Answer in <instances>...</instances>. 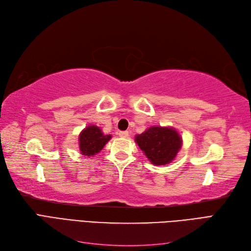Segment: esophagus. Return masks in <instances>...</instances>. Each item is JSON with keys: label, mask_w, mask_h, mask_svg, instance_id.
Segmentation results:
<instances>
[{"label": "esophagus", "mask_w": 251, "mask_h": 251, "mask_svg": "<svg viewBox=\"0 0 251 251\" xmlns=\"http://www.w3.org/2000/svg\"><path fill=\"white\" fill-rule=\"evenodd\" d=\"M128 133L127 131H123V132H119V136L120 137H123V138H126V137H128Z\"/></svg>", "instance_id": "obj_1"}]
</instances>
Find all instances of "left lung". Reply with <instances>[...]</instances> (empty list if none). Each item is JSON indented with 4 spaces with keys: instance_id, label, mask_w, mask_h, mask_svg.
Instances as JSON below:
<instances>
[{
    "instance_id": "1",
    "label": "left lung",
    "mask_w": 251,
    "mask_h": 251,
    "mask_svg": "<svg viewBox=\"0 0 251 251\" xmlns=\"http://www.w3.org/2000/svg\"><path fill=\"white\" fill-rule=\"evenodd\" d=\"M135 142L154 165L173 162L183 144L176 128L161 126H151L143 133L137 134L135 136Z\"/></svg>"
}]
</instances>
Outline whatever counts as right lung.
<instances>
[{
    "mask_svg": "<svg viewBox=\"0 0 251 251\" xmlns=\"http://www.w3.org/2000/svg\"><path fill=\"white\" fill-rule=\"evenodd\" d=\"M112 135H104L101 128L94 125L87 126L78 135V148L80 154L87 157H93L103 149Z\"/></svg>",
    "mask_w": 251,
    "mask_h": 251,
    "instance_id": "add662e5",
    "label": "right lung"
}]
</instances>
